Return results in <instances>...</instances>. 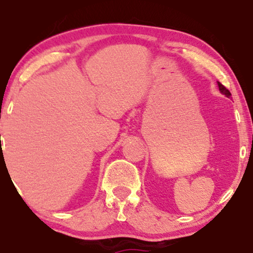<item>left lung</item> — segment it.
Here are the masks:
<instances>
[{
	"mask_svg": "<svg viewBox=\"0 0 253 253\" xmlns=\"http://www.w3.org/2000/svg\"><path fill=\"white\" fill-rule=\"evenodd\" d=\"M217 85H219V90H220V91H221L222 94L225 95L226 97H228V98L231 97V92H229L228 89H226V86H223L222 84L220 83V82H217Z\"/></svg>",
	"mask_w": 253,
	"mask_h": 253,
	"instance_id": "1",
	"label": "left lung"
}]
</instances>
